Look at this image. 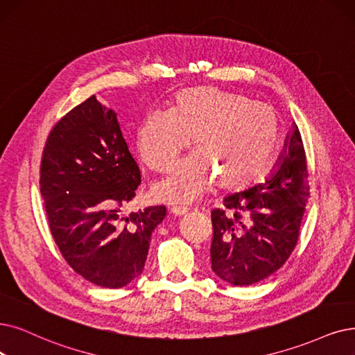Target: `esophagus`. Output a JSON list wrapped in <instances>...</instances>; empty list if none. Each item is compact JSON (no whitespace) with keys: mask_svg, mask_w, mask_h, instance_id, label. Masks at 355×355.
I'll list each match as a JSON object with an SVG mask.
<instances>
[{"mask_svg":"<svg viewBox=\"0 0 355 355\" xmlns=\"http://www.w3.org/2000/svg\"><path fill=\"white\" fill-rule=\"evenodd\" d=\"M170 212H172L173 216L180 217V216H185L187 214L188 208L187 207H172V208H170Z\"/></svg>","mask_w":355,"mask_h":355,"instance_id":"esophagus-1","label":"esophagus"}]
</instances>
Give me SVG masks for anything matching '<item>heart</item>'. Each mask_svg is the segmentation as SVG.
I'll use <instances>...</instances> for the list:
<instances>
[{
  "label": "heart",
  "instance_id": "1",
  "mask_svg": "<svg viewBox=\"0 0 355 355\" xmlns=\"http://www.w3.org/2000/svg\"><path fill=\"white\" fill-rule=\"evenodd\" d=\"M281 134L274 109L217 87H193L173 96L170 112L153 110L137 130V150L153 172H164L192 139L195 153L154 183L155 200L189 204L218 183L245 189L271 160Z\"/></svg>",
  "mask_w": 355,
  "mask_h": 355
}]
</instances>
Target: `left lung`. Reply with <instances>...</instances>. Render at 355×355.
Segmentation results:
<instances>
[{"mask_svg": "<svg viewBox=\"0 0 355 355\" xmlns=\"http://www.w3.org/2000/svg\"><path fill=\"white\" fill-rule=\"evenodd\" d=\"M309 170L294 125L274 173L263 183L229 195L211 211V266L233 286H252L286 263L300 234L309 200Z\"/></svg>", "mask_w": 355, "mask_h": 355, "instance_id": "obj_1", "label": "left lung"}]
</instances>
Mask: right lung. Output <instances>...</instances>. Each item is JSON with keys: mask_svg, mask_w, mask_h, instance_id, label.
Returning a JSON list of instances; mask_svg holds the SVG:
<instances>
[{"mask_svg": "<svg viewBox=\"0 0 355 355\" xmlns=\"http://www.w3.org/2000/svg\"><path fill=\"white\" fill-rule=\"evenodd\" d=\"M141 183L116 113L96 96L53 125L42 153L40 193L49 230L84 279L121 288L144 271L153 230L166 207L121 216Z\"/></svg>", "mask_w": 355, "mask_h": 355, "instance_id": "add662e5", "label": "right lung"}]
</instances>
